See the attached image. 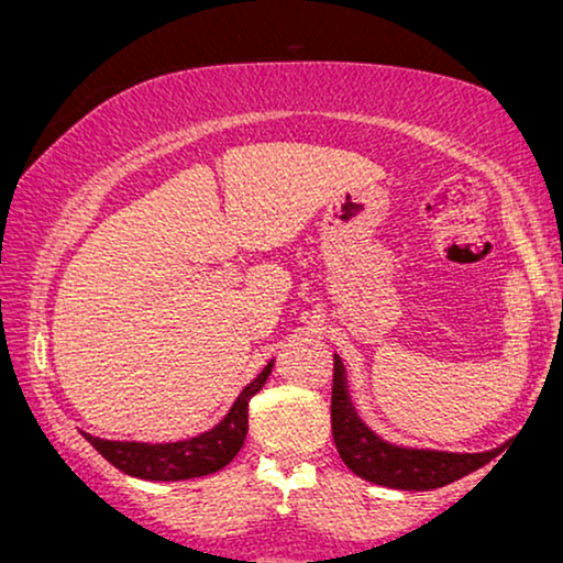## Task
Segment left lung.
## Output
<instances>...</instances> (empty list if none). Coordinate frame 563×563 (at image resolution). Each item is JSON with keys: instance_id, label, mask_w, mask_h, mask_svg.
<instances>
[{"instance_id": "8db88e82", "label": "left lung", "mask_w": 563, "mask_h": 563, "mask_svg": "<svg viewBox=\"0 0 563 563\" xmlns=\"http://www.w3.org/2000/svg\"><path fill=\"white\" fill-rule=\"evenodd\" d=\"M332 439L340 452V460L357 477L373 485L394 487V490H434L475 472L487 462L485 454H457L417 450V446H398L383 442L378 434L365 427L357 417L353 401L347 396L345 365L335 355L332 371Z\"/></svg>"}]
</instances>
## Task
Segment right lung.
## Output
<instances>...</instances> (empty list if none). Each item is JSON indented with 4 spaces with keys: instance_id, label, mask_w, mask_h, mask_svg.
<instances>
[{
    "instance_id": "1",
    "label": "right lung",
    "mask_w": 563,
    "mask_h": 563,
    "mask_svg": "<svg viewBox=\"0 0 563 563\" xmlns=\"http://www.w3.org/2000/svg\"><path fill=\"white\" fill-rule=\"evenodd\" d=\"M272 368L274 361L241 390L231 411L213 429L202 431L198 437L165 444L111 442V439L91 434L84 437L103 460H109L124 475L154 479V483H175V479L213 475V472L223 470L241 452L243 439H246L249 431V401L262 390L266 378L272 376Z\"/></svg>"
}]
</instances>
